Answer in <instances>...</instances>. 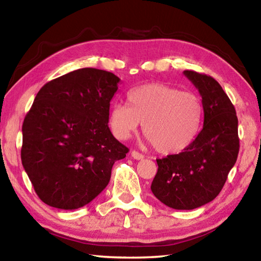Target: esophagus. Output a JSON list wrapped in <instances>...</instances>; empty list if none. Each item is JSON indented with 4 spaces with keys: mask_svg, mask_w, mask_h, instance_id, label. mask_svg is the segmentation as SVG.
<instances>
[{
    "mask_svg": "<svg viewBox=\"0 0 261 261\" xmlns=\"http://www.w3.org/2000/svg\"><path fill=\"white\" fill-rule=\"evenodd\" d=\"M131 156H132V158H134L135 160H138V161L144 159V155L138 153V151H136V150H132V151H131Z\"/></svg>",
    "mask_w": 261,
    "mask_h": 261,
    "instance_id": "34e87169",
    "label": "esophagus"
}]
</instances>
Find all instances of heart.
Segmentation results:
<instances>
[{"mask_svg":"<svg viewBox=\"0 0 261 261\" xmlns=\"http://www.w3.org/2000/svg\"><path fill=\"white\" fill-rule=\"evenodd\" d=\"M127 103H114L108 124L117 139L124 140L143 124V134L163 155L187 149L200 131L203 106L196 94L163 83H148L132 89Z\"/></svg>","mask_w":261,"mask_h":261,"instance_id":"1","label":"heart"}]
</instances>
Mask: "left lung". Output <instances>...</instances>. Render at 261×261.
<instances>
[{"instance_id":"1","label":"left lung","mask_w":261,"mask_h":261,"mask_svg":"<svg viewBox=\"0 0 261 261\" xmlns=\"http://www.w3.org/2000/svg\"><path fill=\"white\" fill-rule=\"evenodd\" d=\"M184 75L202 97L204 121L187 149L156 160L159 169L150 189L176 210H193L215 200L238 160V116L229 98L215 79L194 70Z\"/></svg>"}]
</instances>
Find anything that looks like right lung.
<instances>
[{"instance_id":"add662e5","label":"right lung","mask_w":261,"mask_h":261,"mask_svg":"<svg viewBox=\"0 0 261 261\" xmlns=\"http://www.w3.org/2000/svg\"><path fill=\"white\" fill-rule=\"evenodd\" d=\"M121 80L81 68L44 84L22 124L21 162L45 204L75 210L110 182L112 168L129 149L108 127L112 98Z\"/></svg>"}]
</instances>
